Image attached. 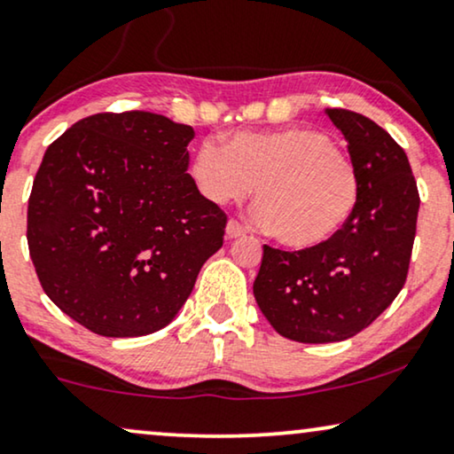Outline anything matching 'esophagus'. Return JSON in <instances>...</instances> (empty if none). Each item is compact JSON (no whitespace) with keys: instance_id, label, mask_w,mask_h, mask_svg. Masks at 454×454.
<instances>
[{"instance_id":"obj_1","label":"esophagus","mask_w":454,"mask_h":454,"mask_svg":"<svg viewBox=\"0 0 454 454\" xmlns=\"http://www.w3.org/2000/svg\"><path fill=\"white\" fill-rule=\"evenodd\" d=\"M245 232H247V231H245L243 226H240V223H239L237 220L228 222V226H226V237H228V239H240Z\"/></svg>"}]
</instances>
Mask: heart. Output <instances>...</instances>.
Listing matches in <instances>:
<instances>
[{
	"label": "heart",
	"mask_w": 454,
	"mask_h": 454,
	"mask_svg": "<svg viewBox=\"0 0 454 454\" xmlns=\"http://www.w3.org/2000/svg\"><path fill=\"white\" fill-rule=\"evenodd\" d=\"M197 191L209 203L243 200L255 186V220L291 249H309L335 237L360 199L354 160L314 128L239 131L203 140L191 160Z\"/></svg>",
	"instance_id": "heart-1"
}]
</instances>
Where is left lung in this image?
<instances>
[{
	"instance_id": "8db88e82",
	"label": "left lung",
	"mask_w": 454,
	"mask_h": 454,
	"mask_svg": "<svg viewBox=\"0 0 454 454\" xmlns=\"http://www.w3.org/2000/svg\"><path fill=\"white\" fill-rule=\"evenodd\" d=\"M348 140L360 199L331 240L300 251L263 245L254 295L278 335L301 343L343 341L366 329L406 283L419 191L403 146L364 114L329 108Z\"/></svg>"
}]
</instances>
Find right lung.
<instances>
[{
  "label": "right lung",
  "mask_w": 454,
  "mask_h": 454,
  "mask_svg": "<svg viewBox=\"0 0 454 454\" xmlns=\"http://www.w3.org/2000/svg\"><path fill=\"white\" fill-rule=\"evenodd\" d=\"M192 137L163 114L98 113L45 151L28 254L45 295L91 333L163 329L222 247L228 217L186 174Z\"/></svg>",
  "instance_id": "right-lung-1"
}]
</instances>
